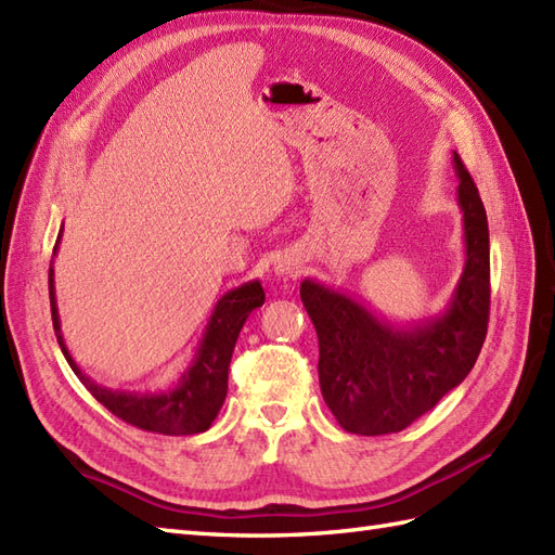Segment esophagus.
<instances>
[{
	"mask_svg": "<svg viewBox=\"0 0 555 555\" xmlns=\"http://www.w3.org/2000/svg\"><path fill=\"white\" fill-rule=\"evenodd\" d=\"M274 272L279 276H298L300 264H298V260H293V257H279V260L274 262Z\"/></svg>",
	"mask_w": 555,
	"mask_h": 555,
	"instance_id": "1",
	"label": "esophagus"
}]
</instances>
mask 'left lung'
<instances>
[{
	"instance_id": "8db88e82",
	"label": "left lung",
	"mask_w": 555,
	"mask_h": 555,
	"mask_svg": "<svg viewBox=\"0 0 555 555\" xmlns=\"http://www.w3.org/2000/svg\"><path fill=\"white\" fill-rule=\"evenodd\" d=\"M466 267L442 317L399 328L345 293L305 279L300 298L319 338V385L340 428L404 430L475 366L489 321V229L482 198L454 153Z\"/></svg>"
}]
</instances>
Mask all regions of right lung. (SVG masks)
Segmentation results:
<instances>
[{"label":"right lung","instance_id":"1","mask_svg":"<svg viewBox=\"0 0 555 555\" xmlns=\"http://www.w3.org/2000/svg\"><path fill=\"white\" fill-rule=\"evenodd\" d=\"M49 302L51 321H54L61 352L68 359L75 376L82 380V385L92 392V397H96V402L106 406L113 416L134 425L139 430L158 435H196L210 428L219 414V409L224 404L229 362L231 354H234L236 338L253 309L262 307L264 291L260 281H248L243 283V286L224 293L212 309V317L208 321V326H205L201 345L196 347V354H193L189 366L172 388L163 392L108 390L101 388L94 380H89L80 371V366L73 362L68 347L61 336L54 293V269H49Z\"/></svg>","mask_w":555,"mask_h":555}]
</instances>
